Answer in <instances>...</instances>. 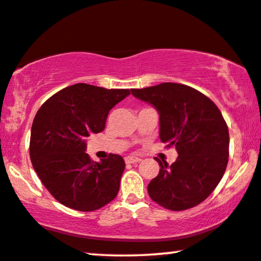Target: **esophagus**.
Returning a JSON list of instances; mask_svg holds the SVG:
<instances>
[{"instance_id":"1","label":"esophagus","mask_w":261,"mask_h":261,"mask_svg":"<svg viewBox=\"0 0 261 261\" xmlns=\"http://www.w3.org/2000/svg\"><path fill=\"white\" fill-rule=\"evenodd\" d=\"M141 161L142 159L137 158V156H126V158H125V162L126 163H138Z\"/></svg>"}]
</instances>
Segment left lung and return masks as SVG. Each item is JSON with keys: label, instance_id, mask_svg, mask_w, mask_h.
<instances>
[{"label": "left lung", "instance_id": "obj_1", "mask_svg": "<svg viewBox=\"0 0 261 261\" xmlns=\"http://www.w3.org/2000/svg\"><path fill=\"white\" fill-rule=\"evenodd\" d=\"M131 93L158 111L160 140L178 151L171 166L155 159L160 172L149 182V196L173 211L198 205L216 189L227 168L229 133L221 111L207 96L180 83Z\"/></svg>", "mask_w": 261, "mask_h": 261}]
</instances>
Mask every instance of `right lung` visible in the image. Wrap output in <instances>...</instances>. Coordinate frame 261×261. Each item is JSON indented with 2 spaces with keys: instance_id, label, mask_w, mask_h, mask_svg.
<instances>
[{
  "instance_id": "right-lung-1",
  "label": "right lung",
  "mask_w": 261,
  "mask_h": 261,
  "mask_svg": "<svg viewBox=\"0 0 261 261\" xmlns=\"http://www.w3.org/2000/svg\"><path fill=\"white\" fill-rule=\"evenodd\" d=\"M127 95L128 89L77 83L38 110L31 128V161L43 185L63 205L87 213L116 198L124 159L111 154L92 161L86 152L87 137L101 133L110 111Z\"/></svg>"
}]
</instances>
